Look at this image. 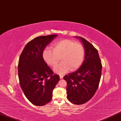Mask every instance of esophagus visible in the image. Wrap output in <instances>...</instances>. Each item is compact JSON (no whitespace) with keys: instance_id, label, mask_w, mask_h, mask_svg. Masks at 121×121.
<instances>
[{"instance_id":"34e87169","label":"esophagus","mask_w":121,"mask_h":121,"mask_svg":"<svg viewBox=\"0 0 121 121\" xmlns=\"http://www.w3.org/2000/svg\"><path fill=\"white\" fill-rule=\"evenodd\" d=\"M60 79H62L63 77H64V75H60Z\"/></svg>"}]
</instances>
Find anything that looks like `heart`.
Here are the masks:
<instances>
[{"label":"heart","instance_id":"obj_1","mask_svg":"<svg viewBox=\"0 0 121 121\" xmlns=\"http://www.w3.org/2000/svg\"><path fill=\"white\" fill-rule=\"evenodd\" d=\"M84 56L83 45L69 39L56 42L52 46V49L46 48L42 53L44 60L52 66L56 65L61 57L62 62L54 68V71L60 74L66 73L69 69H77L82 65Z\"/></svg>","mask_w":121,"mask_h":121}]
</instances>
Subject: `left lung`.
<instances>
[{
	"label": "left lung",
	"instance_id": "obj_1",
	"mask_svg": "<svg viewBox=\"0 0 121 121\" xmlns=\"http://www.w3.org/2000/svg\"><path fill=\"white\" fill-rule=\"evenodd\" d=\"M79 39L85 48V60L78 70L64 77L67 82V97L73 104L87 102L99 87L102 65L99 53L94 46L82 37Z\"/></svg>",
	"mask_w": 121,
	"mask_h": 121
}]
</instances>
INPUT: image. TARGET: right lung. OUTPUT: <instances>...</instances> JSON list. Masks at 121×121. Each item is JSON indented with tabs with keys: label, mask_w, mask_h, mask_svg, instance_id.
Segmentation results:
<instances>
[{
	"label": "right lung",
	"mask_w": 121,
	"mask_h": 121,
	"mask_svg": "<svg viewBox=\"0 0 121 121\" xmlns=\"http://www.w3.org/2000/svg\"><path fill=\"white\" fill-rule=\"evenodd\" d=\"M57 35L38 36L28 42L18 63V76L25 95L33 104L43 106L52 98L60 77L54 74L44 61L42 53L46 46Z\"/></svg>",
	"instance_id": "1"
}]
</instances>
